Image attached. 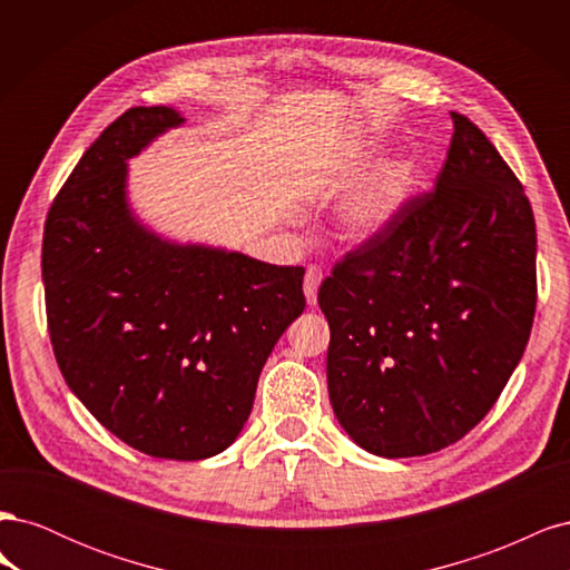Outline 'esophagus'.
Segmentation results:
<instances>
[{
	"instance_id": "1",
	"label": "esophagus",
	"mask_w": 570,
	"mask_h": 570,
	"mask_svg": "<svg viewBox=\"0 0 570 570\" xmlns=\"http://www.w3.org/2000/svg\"><path fill=\"white\" fill-rule=\"evenodd\" d=\"M321 283H323V271L318 266H308L306 275H304V295H306L308 304H316Z\"/></svg>"
}]
</instances>
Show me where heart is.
Listing matches in <instances>:
<instances>
[{"mask_svg":"<svg viewBox=\"0 0 570 570\" xmlns=\"http://www.w3.org/2000/svg\"><path fill=\"white\" fill-rule=\"evenodd\" d=\"M377 149L375 135H361L344 149L347 161H364ZM419 174L411 159H390L361 183L354 193L342 202L337 212V226L350 243H368L383 235L392 223L402 216L406 204L416 193Z\"/></svg>","mask_w":570,"mask_h":570,"instance_id":"obj_1","label":"heart"}]
</instances>
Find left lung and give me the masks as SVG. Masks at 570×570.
<instances>
[{
	"label": "left lung",
	"instance_id": "left-lung-1",
	"mask_svg": "<svg viewBox=\"0 0 570 570\" xmlns=\"http://www.w3.org/2000/svg\"><path fill=\"white\" fill-rule=\"evenodd\" d=\"M435 189L350 252L318 289L331 325L327 394L361 450H444L502 394L530 337L534 218L523 185L469 118Z\"/></svg>",
	"mask_w": 570,
	"mask_h": 570
}]
</instances>
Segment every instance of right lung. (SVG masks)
<instances>
[{"label":"right lung","mask_w":570,"mask_h":570,"mask_svg":"<svg viewBox=\"0 0 570 570\" xmlns=\"http://www.w3.org/2000/svg\"><path fill=\"white\" fill-rule=\"evenodd\" d=\"M183 124L132 107L97 137L47 214L42 281L51 347L85 409L137 452L199 461L237 440L306 299L302 266L180 245L135 216L128 161Z\"/></svg>","instance_id":"add662e5"}]
</instances>
